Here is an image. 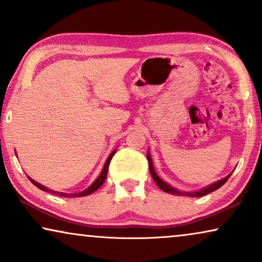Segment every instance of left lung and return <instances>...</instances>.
Masks as SVG:
<instances>
[{"instance_id": "1", "label": "left lung", "mask_w": 262, "mask_h": 262, "mask_svg": "<svg viewBox=\"0 0 262 262\" xmlns=\"http://www.w3.org/2000/svg\"><path fill=\"white\" fill-rule=\"evenodd\" d=\"M146 159L149 161V170H150V174H151V177L154 179V181L156 182V185L159 186V187L162 189V191L167 192V193H171V194H178V195H187V196H203L205 194H209V193L216 191L221 187V186H223L225 182L229 178H230V175H228V177H225L224 179H222V180L214 182V184L207 186V187L200 189V191H196V192H181V191H178V189H175L173 187H170L169 185L166 184V182L161 180V179L157 177V174L155 173V170H154V167H152V162H151V159H150V155L149 154H146Z\"/></svg>"}]
</instances>
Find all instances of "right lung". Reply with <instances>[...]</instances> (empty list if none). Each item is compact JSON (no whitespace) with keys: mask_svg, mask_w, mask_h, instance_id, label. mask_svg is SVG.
<instances>
[{"mask_svg":"<svg viewBox=\"0 0 262 262\" xmlns=\"http://www.w3.org/2000/svg\"><path fill=\"white\" fill-rule=\"evenodd\" d=\"M114 154H116V151H113V152L111 154V155L108 156V159H107L106 163H105V166H103V169H102V171H101V174L99 175V178L96 179V180H95L94 182H93V185H92V186H89V187H88L87 189H85V191L81 192V193H75V194H67V193H62V192H55V191H52V189H49V188H46L45 186H42V185H40V184H38L37 181L32 180L31 178H28V179H30L32 184L37 186L38 188L42 189V191L50 192V193H55L56 195H60V196H84V195L92 194L93 192H95L96 189L101 187V185L103 184V182H105V180H106V177H107V173H108V166H110V162H111V160H112V157H113Z\"/></svg>","mask_w":262,"mask_h":262,"instance_id":"right-lung-1","label":"right lung"}]
</instances>
